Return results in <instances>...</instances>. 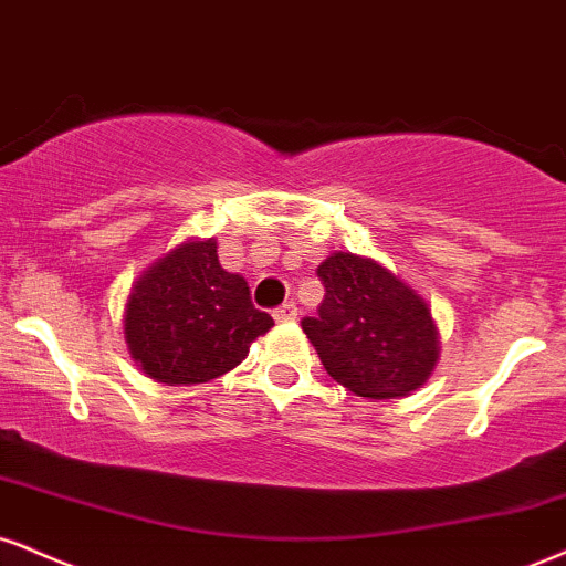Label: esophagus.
Masks as SVG:
<instances>
[{
    "mask_svg": "<svg viewBox=\"0 0 566 566\" xmlns=\"http://www.w3.org/2000/svg\"><path fill=\"white\" fill-rule=\"evenodd\" d=\"M274 318H276L279 324L295 322V318H297V305H295V303H284L282 308L274 311Z\"/></svg>",
    "mask_w": 566,
    "mask_h": 566,
    "instance_id": "34e87169",
    "label": "esophagus"
}]
</instances>
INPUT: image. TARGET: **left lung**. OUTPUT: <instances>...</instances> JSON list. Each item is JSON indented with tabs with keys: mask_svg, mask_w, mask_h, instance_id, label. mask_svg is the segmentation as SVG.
I'll list each match as a JSON object with an SVG mask.
<instances>
[{
	"mask_svg": "<svg viewBox=\"0 0 566 566\" xmlns=\"http://www.w3.org/2000/svg\"><path fill=\"white\" fill-rule=\"evenodd\" d=\"M324 301L303 332L337 385L371 400L417 392L440 360L432 308L374 258L337 253L318 265Z\"/></svg>",
	"mask_w": 566,
	"mask_h": 566,
	"instance_id": "left-lung-1",
	"label": "left lung"
}]
</instances>
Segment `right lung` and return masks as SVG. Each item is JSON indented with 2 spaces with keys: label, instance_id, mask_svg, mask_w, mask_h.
Returning <instances> with one entry per match:
<instances>
[{
  "label": "right lung",
  "instance_id": "right-lung-1",
  "mask_svg": "<svg viewBox=\"0 0 566 566\" xmlns=\"http://www.w3.org/2000/svg\"><path fill=\"white\" fill-rule=\"evenodd\" d=\"M274 326L240 274L218 263V242L184 240L134 279L124 337L134 364L163 385H202L240 366Z\"/></svg>",
  "mask_w": 566,
  "mask_h": 566
}]
</instances>
